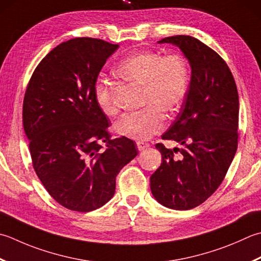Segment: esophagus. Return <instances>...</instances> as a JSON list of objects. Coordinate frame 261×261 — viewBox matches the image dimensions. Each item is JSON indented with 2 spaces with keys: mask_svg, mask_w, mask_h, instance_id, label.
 <instances>
[{
  "mask_svg": "<svg viewBox=\"0 0 261 261\" xmlns=\"http://www.w3.org/2000/svg\"><path fill=\"white\" fill-rule=\"evenodd\" d=\"M150 145L148 144V142H142V141H138L137 142V147H138V150H145V149H147L148 147H149Z\"/></svg>",
  "mask_w": 261,
  "mask_h": 261,
  "instance_id": "34e87169",
  "label": "esophagus"
}]
</instances>
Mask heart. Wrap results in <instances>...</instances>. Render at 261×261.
I'll return each instance as SVG.
<instances>
[{"mask_svg":"<svg viewBox=\"0 0 261 261\" xmlns=\"http://www.w3.org/2000/svg\"><path fill=\"white\" fill-rule=\"evenodd\" d=\"M114 73L127 83L142 87V106L146 109L136 114L124 115L115 124L122 136L137 141H145L161 132L164 115L178 110L187 95L189 66L181 54L162 56L152 50L131 54L114 69ZM94 99L101 113L115 116L119 112L112 86L97 81Z\"/></svg>","mask_w":261,"mask_h":261,"instance_id":"obj_1","label":"heart"}]
</instances>
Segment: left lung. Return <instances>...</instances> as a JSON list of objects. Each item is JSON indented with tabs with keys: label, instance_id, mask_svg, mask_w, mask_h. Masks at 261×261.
Listing matches in <instances>:
<instances>
[{
	"label": "left lung",
	"instance_id": "left-lung-1",
	"mask_svg": "<svg viewBox=\"0 0 261 261\" xmlns=\"http://www.w3.org/2000/svg\"><path fill=\"white\" fill-rule=\"evenodd\" d=\"M186 55L191 81L180 113L162 136L180 148L156 144L163 161L150 176V190L163 206L188 211L221 186L238 148L239 94L231 70L215 50L186 35L166 37Z\"/></svg>",
	"mask_w": 261,
	"mask_h": 261
}]
</instances>
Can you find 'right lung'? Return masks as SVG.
Segmentation results:
<instances>
[{"label": "right lung", "mask_w": 261, "mask_h": 261, "mask_svg": "<svg viewBox=\"0 0 261 261\" xmlns=\"http://www.w3.org/2000/svg\"><path fill=\"white\" fill-rule=\"evenodd\" d=\"M117 47L97 38L66 40L40 61L25 89L22 122L34 170L70 211L104 206L121 168L138 155L129 138H112L94 99L97 76Z\"/></svg>", "instance_id": "obj_1"}]
</instances>
